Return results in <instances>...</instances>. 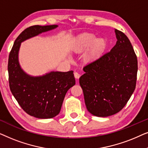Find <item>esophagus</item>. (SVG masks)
Segmentation results:
<instances>
[{
	"label": "esophagus",
	"mask_w": 148,
	"mask_h": 148,
	"mask_svg": "<svg viewBox=\"0 0 148 148\" xmlns=\"http://www.w3.org/2000/svg\"><path fill=\"white\" fill-rule=\"evenodd\" d=\"M74 76H75V79H79V78L80 77V74L78 73L77 72H75Z\"/></svg>",
	"instance_id": "34e87169"
}]
</instances>
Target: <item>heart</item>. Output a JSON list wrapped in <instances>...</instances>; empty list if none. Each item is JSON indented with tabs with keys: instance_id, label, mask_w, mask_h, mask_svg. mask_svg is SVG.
<instances>
[{
	"instance_id": "heart-1",
	"label": "heart",
	"mask_w": 148,
	"mask_h": 148,
	"mask_svg": "<svg viewBox=\"0 0 148 148\" xmlns=\"http://www.w3.org/2000/svg\"><path fill=\"white\" fill-rule=\"evenodd\" d=\"M106 42L103 38H96L94 34L84 33L78 36L75 42L74 48L76 52H82L89 48L86 54L88 61L96 60L104 53Z\"/></svg>"
}]
</instances>
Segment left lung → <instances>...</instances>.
<instances>
[{
	"label": "left lung",
	"instance_id": "left-lung-1",
	"mask_svg": "<svg viewBox=\"0 0 148 148\" xmlns=\"http://www.w3.org/2000/svg\"><path fill=\"white\" fill-rule=\"evenodd\" d=\"M116 43L110 51L85 66L79 84L91 114L106 117L119 112L135 89L136 54L129 38L115 29Z\"/></svg>",
	"mask_w": 148,
	"mask_h": 148
}]
</instances>
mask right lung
I'll return each instance as SVG.
<instances>
[{
    "label": "right lung",
    "instance_id": "obj_1",
    "mask_svg": "<svg viewBox=\"0 0 148 148\" xmlns=\"http://www.w3.org/2000/svg\"><path fill=\"white\" fill-rule=\"evenodd\" d=\"M58 27L34 25L19 34L14 42L8 62L9 87L20 106L28 114L38 119H51L59 114L64 96L75 84L73 71H51L42 76H31L19 62L21 43Z\"/></svg>",
    "mask_w": 148,
    "mask_h": 148
}]
</instances>
